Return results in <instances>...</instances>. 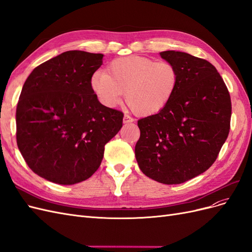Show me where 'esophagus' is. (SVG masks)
<instances>
[{
	"label": "esophagus",
	"instance_id": "obj_1",
	"mask_svg": "<svg viewBox=\"0 0 252 252\" xmlns=\"http://www.w3.org/2000/svg\"><path fill=\"white\" fill-rule=\"evenodd\" d=\"M134 121L133 118H131L130 116H128V114H125L124 116V119H123V122L124 124H128V123H132V122Z\"/></svg>",
	"mask_w": 252,
	"mask_h": 252
}]
</instances>
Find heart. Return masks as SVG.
I'll return each mask as SVG.
<instances>
[{
	"instance_id": "heart-1",
	"label": "heart",
	"mask_w": 252,
	"mask_h": 252,
	"mask_svg": "<svg viewBox=\"0 0 252 252\" xmlns=\"http://www.w3.org/2000/svg\"><path fill=\"white\" fill-rule=\"evenodd\" d=\"M180 73L168 61L129 56L114 59L106 72L90 77V88L101 104L114 107L125 93L126 102L141 117H150L170 103L179 87Z\"/></svg>"
}]
</instances>
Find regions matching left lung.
Returning a JSON list of instances; mask_svg holds the SVG:
<instances>
[{"label": "left lung", "mask_w": 252, "mask_h": 252, "mask_svg": "<svg viewBox=\"0 0 252 252\" xmlns=\"http://www.w3.org/2000/svg\"><path fill=\"white\" fill-rule=\"evenodd\" d=\"M159 56L177 66L179 87L163 110L138 121L135 158L148 178L181 184L215 163L229 133L231 100L208 61L174 50Z\"/></svg>", "instance_id": "obj_1"}]
</instances>
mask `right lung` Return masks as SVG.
<instances>
[{
    "mask_svg": "<svg viewBox=\"0 0 252 252\" xmlns=\"http://www.w3.org/2000/svg\"><path fill=\"white\" fill-rule=\"evenodd\" d=\"M102 59L63 52L35 67L23 85L17 144L29 168L45 180L73 185L89 179L123 126V112L102 105L90 88Z\"/></svg>",
    "mask_w": 252,
    "mask_h": 252,
    "instance_id": "obj_1",
    "label": "right lung"
}]
</instances>
